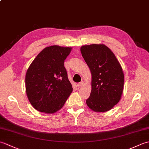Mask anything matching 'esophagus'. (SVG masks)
Returning a JSON list of instances; mask_svg holds the SVG:
<instances>
[{
	"label": "esophagus",
	"mask_w": 149,
	"mask_h": 149,
	"mask_svg": "<svg viewBox=\"0 0 149 149\" xmlns=\"http://www.w3.org/2000/svg\"><path fill=\"white\" fill-rule=\"evenodd\" d=\"M84 84V82L83 81H81V82H80V83H79L78 84H77V87L78 88H80V87H81L82 86H83V84Z\"/></svg>",
	"instance_id": "obj_1"
}]
</instances>
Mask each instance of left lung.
<instances>
[{
    "instance_id": "1",
    "label": "left lung",
    "mask_w": 149,
    "mask_h": 149,
    "mask_svg": "<svg viewBox=\"0 0 149 149\" xmlns=\"http://www.w3.org/2000/svg\"><path fill=\"white\" fill-rule=\"evenodd\" d=\"M81 52L92 75L90 96L86 104L95 112H105L119 102L124 75L115 54L103 44L81 47Z\"/></svg>"
}]
</instances>
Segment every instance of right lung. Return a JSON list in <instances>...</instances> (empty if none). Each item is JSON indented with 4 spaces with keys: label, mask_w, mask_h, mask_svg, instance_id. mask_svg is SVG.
<instances>
[{
    "label": "right lung",
    "mask_w": 149,
    "mask_h": 149,
    "mask_svg": "<svg viewBox=\"0 0 149 149\" xmlns=\"http://www.w3.org/2000/svg\"><path fill=\"white\" fill-rule=\"evenodd\" d=\"M71 49L58 45L46 47L28 68L26 93L31 105L39 111H58L72 93L73 88L64 66Z\"/></svg>",
    "instance_id": "right-lung-1"
}]
</instances>
